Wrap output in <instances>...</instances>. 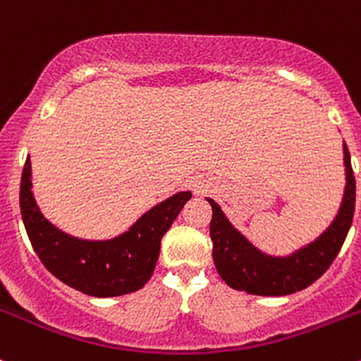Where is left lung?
I'll return each mask as SVG.
<instances>
[{"label": "left lung", "mask_w": 361, "mask_h": 361, "mask_svg": "<svg viewBox=\"0 0 361 361\" xmlns=\"http://www.w3.org/2000/svg\"><path fill=\"white\" fill-rule=\"evenodd\" d=\"M345 188L337 216L319 238L288 257H272L253 245L228 221L213 199H206L213 209L209 235L213 260L220 278L231 288L264 297H281L307 288L322 278L336 260L355 214L356 183L351 157L344 143Z\"/></svg>", "instance_id": "left-lung-1"}]
</instances>
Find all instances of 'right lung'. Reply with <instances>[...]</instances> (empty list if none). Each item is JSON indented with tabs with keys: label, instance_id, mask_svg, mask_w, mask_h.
Masks as SVG:
<instances>
[{
	"label": "right lung",
	"instance_id": "obj_1",
	"mask_svg": "<svg viewBox=\"0 0 361 361\" xmlns=\"http://www.w3.org/2000/svg\"><path fill=\"white\" fill-rule=\"evenodd\" d=\"M31 188L27 157L20 178V214L32 250L59 281L90 297H118L143 288L154 274L164 234L192 197L190 192H178L118 238L85 241L54 227L39 211Z\"/></svg>",
	"mask_w": 361,
	"mask_h": 361
}]
</instances>
